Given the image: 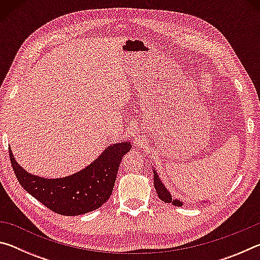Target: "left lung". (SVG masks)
I'll use <instances>...</instances> for the list:
<instances>
[{
  "mask_svg": "<svg viewBox=\"0 0 260 260\" xmlns=\"http://www.w3.org/2000/svg\"><path fill=\"white\" fill-rule=\"evenodd\" d=\"M153 184H155V189L158 193V197L165 203H172L175 206H182L183 203L181 201L178 200H172V196L169 192V190L165 188L164 184L160 181V179L158 178V174L156 173V171H153Z\"/></svg>",
  "mask_w": 260,
  "mask_h": 260,
  "instance_id": "8db88e82",
  "label": "left lung"
}]
</instances>
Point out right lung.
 Returning a JSON list of instances; mask_svg holds the SVG:
<instances>
[{"mask_svg": "<svg viewBox=\"0 0 260 260\" xmlns=\"http://www.w3.org/2000/svg\"><path fill=\"white\" fill-rule=\"evenodd\" d=\"M131 143H114L80 172L67 178L45 179L29 174L18 165L9 149L14 172L26 191L48 209L61 215L88 213L102 206L112 193L118 169Z\"/></svg>", "mask_w": 260, "mask_h": 260, "instance_id": "1", "label": "right lung"}]
</instances>
